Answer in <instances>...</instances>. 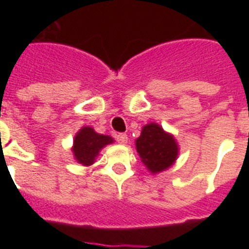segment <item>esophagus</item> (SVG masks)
Returning <instances> with one entry per match:
<instances>
[{"mask_svg":"<svg viewBox=\"0 0 249 249\" xmlns=\"http://www.w3.org/2000/svg\"><path fill=\"white\" fill-rule=\"evenodd\" d=\"M116 140H117L121 144H126L128 137H127L126 133H118V135H116Z\"/></svg>","mask_w":249,"mask_h":249,"instance_id":"34e87169","label":"esophagus"}]
</instances>
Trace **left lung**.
Masks as SVG:
<instances>
[{"label":"left lung","instance_id":"8db88e82","mask_svg":"<svg viewBox=\"0 0 249 249\" xmlns=\"http://www.w3.org/2000/svg\"><path fill=\"white\" fill-rule=\"evenodd\" d=\"M135 143L142 163L152 175L163 172L173 166L179 153V146L175 136L164 131L156 122L147 123L142 127Z\"/></svg>","mask_w":249,"mask_h":249}]
</instances>
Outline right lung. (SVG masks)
Masks as SVG:
<instances>
[{"label":"right lung","mask_w":249,"mask_h":249,"mask_svg":"<svg viewBox=\"0 0 249 249\" xmlns=\"http://www.w3.org/2000/svg\"><path fill=\"white\" fill-rule=\"evenodd\" d=\"M113 142L114 140L111 136L100 135L92 127L85 126L74 136L71 151L74 160L82 166L87 167L96 162L101 149Z\"/></svg>","instance_id":"right-lung-1"}]
</instances>
